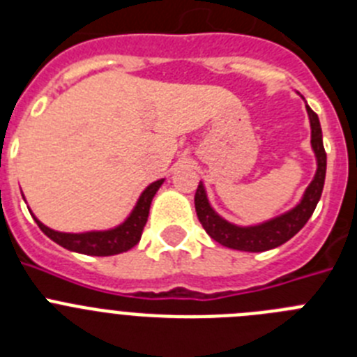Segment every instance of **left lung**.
I'll return each instance as SVG.
<instances>
[{
  "mask_svg": "<svg viewBox=\"0 0 357 357\" xmlns=\"http://www.w3.org/2000/svg\"><path fill=\"white\" fill-rule=\"evenodd\" d=\"M307 114L311 119V144L314 148L318 159V169L314 175V181L309 184L307 191H305L304 198L298 206L288 214L275 218L272 222L263 223L259 227H236L227 223L225 220L218 216L213 209H211L209 202L206 198V191L204 185L198 184L197 193H195V209H197V216L200 220L202 227L206 229L207 234L218 241L223 247L234 248V250H245V252H264L270 248L280 247L282 243L289 241L293 236L307 223L311 214L317 209V204L324 191V182H326V168H327V153L324 148V141H321V128L318 116L311 107L307 105Z\"/></svg>",
  "mask_w": 357,
  "mask_h": 357,
  "instance_id": "8db88e82",
  "label": "left lung"
}]
</instances>
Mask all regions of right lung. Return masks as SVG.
<instances>
[{
    "instance_id": "1",
    "label": "right lung",
    "mask_w": 357,
    "mask_h": 357,
    "mask_svg": "<svg viewBox=\"0 0 357 357\" xmlns=\"http://www.w3.org/2000/svg\"><path fill=\"white\" fill-rule=\"evenodd\" d=\"M162 181H157L144 189L141 195L139 202L135 209L132 211L130 218L127 222L119 225L118 229L107 230V232H87V234H64V232H56V230L48 229L46 225L39 222L36 218L37 225L43 230L44 234L59 243L61 247L68 248L73 252H80L87 255H114L121 252L130 250L139 243L143 229L148 222V213H150L151 198L155 197L157 189L160 188Z\"/></svg>"
}]
</instances>
